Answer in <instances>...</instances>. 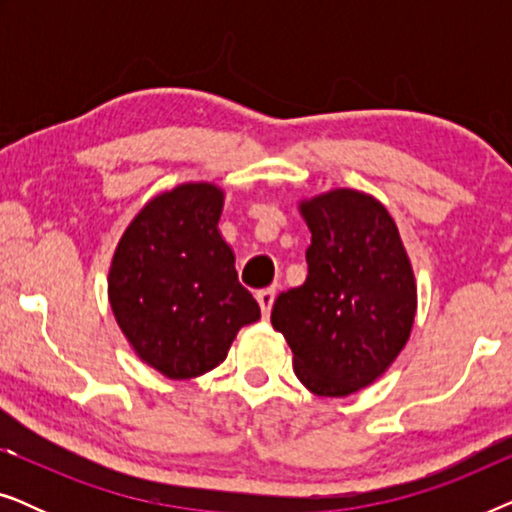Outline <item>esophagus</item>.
Returning <instances> with one entry per match:
<instances>
[{
	"label": "esophagus",
	"instance_id": "esophagus-1",
	"mask_svg": "<svg viewBox=\"0 0 512 512\" xmlns=\"http://www.w3.org/2000/svg\"><path fill=\"white\" fill-rule=\"evenodd\" d=\"M275 296H277V291L272 289V286H270V289H263V291L256 293V300H258V305H261L263 317H268V314H270L272 303H275Z\"/></svg>",
	"mask_w": 512,
	"mask_h": 512
}]
</instances>
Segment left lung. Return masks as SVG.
Wrapping results in <instances>:
<instances>
[{"instance_id": "8db88e82", "label": "left lung", "mask_w": 512, "mask_h": 512, "mask_svg": "<svg viewBox=\"0 0 512 512\" xmlns=\"http://www.w3.org/2000/svg\"><path fill=\"white\" fill-rule=\"evenodd\" d=\"M307 277L279 293L272 326L317 396H349L391 366L410 338L417 289L394 219L373 195L338 188L300 205Z\"/></svg>"}]
</instances>
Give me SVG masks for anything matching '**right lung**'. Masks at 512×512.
Masks as SVG:
<instances>
[{
    "label": "right lung",
    "mask_w": 512,
    "mask_h": 512,
    "mask_svg": "<svg viewBox=\"0 0 512 512\" xmlns=\"http://www.w3.org/2000/svg\"><path fill=\"white\" fill-rule=\"evenodd\" d=\"M221 207L223 193L212 184L158 195L125 230L111 263L109 303L118 326L170 380L219 366L237 331L261 319L216 228Z\"/></svg>",
    "instance_id": "add662e5"
}]
</instances>
